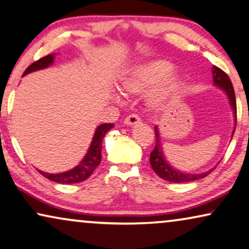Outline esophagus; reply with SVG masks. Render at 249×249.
I'll return each mask as SVG.
<instances>
[{"label":"esophagus","mask_w":249,"mask_h":249,"mask_svg":"<svg viewBox=\"0 0 249 249\" xmlns=\"http://www.w3.org/2000/svg\"><path fill=\"white\" fill-rule=\"evenodd\" d=\"M124 122H125V124H127V125H135V124L141 123V118H140L139 115L131 114L125 118Z\"/></svg>","instance_id":"1"}]
</instances>
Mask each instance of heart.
<instances>
[{
  "mask_svg": "<svg viewBox=\"0 0 249 249\" xmlns=\"http://www.w3.org/2000/svg\"><path fill=\"white\" fill-rule=\"evenodd\" d=\"M173 66L167 61H155L139 66L126 76L122 82V89L127 93H141L148 91L158 83L171 71ZM179 85V78L171 75L166 79L159 88L152 93L151 103L161 105L167 100L170 93Z\"/></svg>",
  "mask_w": 249,
  "mask_h": 249,
  "instance_id": "1",
  "label": "heart"
}]
</instances>
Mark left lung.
<instances>
[{"label": "left lung", "mask_w": 249, "mask_h": 249, "mask_svg": "<svg viewBox=\"0 0 249 249\" xmlns=\"http://www.w3.org/2000/svg\"><path fill=\"white\" fill-rule=\"evenodd\" d=\"M213 82L214 85L219 86L220 88H222L226 91V93L228 94L231 107H232L233 113L236 115L237 120V104H236V96H234V90L233 86L231 83V80L228 76V74L225 71H222L221 69L218 66L213 65ZM234 133V129L233 132ZM155 134H156V146L152 150V152L150 153V163H151L152 169L155 170V173L158 175L159 177L162 178L164 180L173 181V183H187V181H193L196 179H201L208 176L209 174H211L212 170L206 171V173L202 174H185L180 173V171L175 170L174 168H171L169 164L166 162L162 151H161V144H160V139H159V133L158 128L155 127ZM233 135V134H232Z\"/></svg>", "instance_id": "left-lung-1"}]
</instances>
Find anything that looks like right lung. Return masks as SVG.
I'll return each mask as SVG.
<instances>
[{
	"mask_svg": "<svg viewBox=\"0 0 249 249\" xmlns=\"http://www.w3.org/2000/svg\"><path fill=\"white\" fill-rule=\"evenodd\" d=\"M53 59L54 55L44 56V57L39 58L38 61L34 62L33 64L28 66L26 71L23 73V75H26L28 73L33 71H37V70L47 68V66H50L52 63H53ZM113 127V123H105L98 126L96 133H94L92 142H91V145L88 150V153H87L83 160L75 168L62 174H47L44 173V171L38 170L39 174L43 175L44 177L48 178L50 180L56 181V183L59 184H74L86 180L87 178L90 177V175L93 173L94 169L99 166L101 161V145H103V139L105 134Z\"/></svg>",
	"mask_w": 249,
	"mask_h": 249,
	"instance_id": "right-lung-1",
	"label": "right lung"
}]
</instances>
